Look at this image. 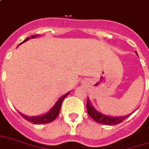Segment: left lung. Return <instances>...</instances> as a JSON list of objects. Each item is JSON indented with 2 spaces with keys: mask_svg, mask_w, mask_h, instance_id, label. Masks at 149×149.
<instances>
[{
  "mask_svg": "<svg viewBox=\"0 0 149 149\" xmlns=\"http://www.w3.org/2000/svg\"><path fill=\"white\" fill-rule=\"evenodd\" d=\"M136 54L137 55V52ZM86 108L88 114L89 116L91 117L95 122H97L98 123L104 124V125H117V124L120 123L121 122H123L124 119H126V118H128V116L130 115L125 116H116V117H113V116H108L103 115L102 113L99 112L96 108L93 106L91 102L89 101V99H87V104H86Z\"/></svg>",
  "mask_w": 149,
  "mask_h": 149,
  "instance_id": "8db88e82",
  "label": "left lung"
}]
</instances>
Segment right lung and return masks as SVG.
Instances as JSON below:
<instances>
[{
    "instance_id": "add662e5",
    "label": "right lung",
    "mask_w": 149,
    "mask_h": 149,
    "mask_svg": "<svg viewBox=\"0 0 149 149\" xmlns=\"http://www.w3.org/2000/svg\"><path fill=\"white\" fill-rule=\"evenodd\" d=\"M38 36V34H37V35H33V36L31 37V38H36V37ZM30 39V38H26L24 41L22 42H25V41H28ZM22 43H20V45L22 44ZM70 93V92L69 93H67L65 95H63L62 97H60L58 100L56 102V104H54V106L52 107L50 110L48 111L45 114H43V115H41V116H25V115H23L21 112H19L21 115V116H23V118H25L26 120H27L28 122H30L31 123L33 124H45V123H51L53 120H55L56 117L59 116V113H60V108H61V104H62L63 100H64V98H65L67 96H68Z\"/></svg>"
}]
</instances>
